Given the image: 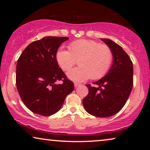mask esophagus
Returning <instances> with one entry per match:
<instances>
[{
    "label": "esophagus",
    "mask_w": 150,
    "mask_h": 150,
    "mask_svg": "<svg viewBox=\"0 0 150 150\" xmlns=\"http://www.w3.org/2000/svg\"><path fill=\"white\" fill-rule=\"evenodd\" d=\"M79 85H81V84H79V83H74V87H78V86H79Z\"/></svg>",
    "instance_id": "obj_1"
}]
</instances>
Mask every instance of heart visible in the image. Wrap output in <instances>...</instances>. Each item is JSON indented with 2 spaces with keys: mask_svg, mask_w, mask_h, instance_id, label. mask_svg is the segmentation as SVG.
Masks as SVG:
<instances>
[{
  "mask_svg": "<svg viewBox=\"0 0 150 150\" xmlns=\"http://www.w3.org/2000/svg\"><path fill=\"white\" fill-rule=\"evenodd\" d=\"M112 57L107 45L85 39L74 41L69 45V50L61 48L56 54L57 63L65 71H69L78 61L79 66L69 71L67 76L79 82L103 77L110 68Z\"/></svg>",
  "mask_w": 150,
  "mask_h": 150,
  "instance_id": "heart-1",
  "label": "heart"
}]
</instances>
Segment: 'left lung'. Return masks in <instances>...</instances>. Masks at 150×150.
<instances>
[{
    "label": "left lung",
    "mask_w": 150,
    "mask_h": 150,
    "mask_svg": "<svg viewBox=\"0 0 150 150\" xmlns=\"http://www.w3.org/2000/svg\"><path fill=\"white\" fill-rule=\"evenodd\" d=\"M110 47L113 63L105 76L86 85L89 93L83 100L86 111L97 117H108L120 112L128 100L133 87V65L128 54L120 45L108 39H102Z\"/></svg>",
    "instance_id": "1"
}]
</instances>
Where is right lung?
<instances>
[{
	"mask_svg": "<svg viewBox=\"0 0 150 150\" xmlns=\"http://www.w3.org/2000/svg\"><path fill=\"white\" fill-rule=\"evenodd\" d=\"M68 39L45 37L30 43L18 59L16 87L22 102L33 112L42 116L56 113L74 89L56 59L59 47ZM59 81L62 83L59 84Z\"/></svg>",
	"mask_w": 150,
	"mask_h": 150,
	"instance_id": "right-lung-1",
	"label": "right lung"
}]
</instances>
